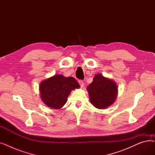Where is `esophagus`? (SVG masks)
I'll use <instances>...</instances> for the list:
<instances>
[{"label":"esophagus","instance_id":"esophagus-1","mask_svg":"<svg viewBox=\"0 0 155 155\" xmlns=\"http://www.w3.org/2000/svg\"><path fill=\"white\" fill-rule=\"evenodd\" d=\"M78 83H79V84H80L81 87H83L84 86V84L83 80H78Z\"/></svg>","mask_w":155,"mask_h":155}]
</instances>
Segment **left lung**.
<instances>
[{
	"instance_id": "obj_1",
	"label": "left lung",
	"mask_w": 155,
	"mask_h": 155,
	"mask_svg": "<svg viewBox=\"0 0 155 155\" xmlns=\"http://www.w3.org/2000/svg\"><path fill=\"white\" fill-rule=\"evenodd\" d=\"M91 104L98 109H105L114 102L117 94V87L112 80L96 75L93 82L87 87Z\"/></svg>"
}]
</instances>
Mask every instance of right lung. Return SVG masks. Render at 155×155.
Returning a JSON list of instances; mask_svg holds the SVG:
<instances>
[{
    "label": "right lung",
    "mask_w": 155,
    "mask_h": 155,
    "mask_svg": "<svg viewBox=\"0 0 155 155\" xmlns=\"http://www.w3.org/2000/svg\"><path fill=\"white\" fill-rule=\"evenodd\" d=\"M80 85L73 77L56 75L41 83V98L47 106L54 109L61 108L66 103L70 92L78 88Z\"/></svg>",
    "instance_id": "add662e5"
}]
</instances>
